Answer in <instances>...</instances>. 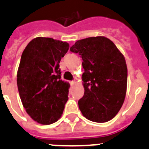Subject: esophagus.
<instances>
[{
	"instance_id": "esophagus-1",
	"label": "esophagus",
	"mask_w": 149,
	"mask_h": 149,
	"mask_svg": "<svg viewBox=\"0 0 149 149\" xmlns=\"http://www.w3.org/2000/svg\"><path fill=\"white\" fill-rule=\"evenodd\" d=\"M76 83H77V82L76 81H70V85H71V86H75L76 84Z\"/></svg>"
}]
</instances>
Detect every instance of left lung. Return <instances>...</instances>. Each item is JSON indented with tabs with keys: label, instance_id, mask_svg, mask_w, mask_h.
I'll use <instances>...</instances> for the list:
<instances>
[{
	"label": "left lung",
	"instance_id": "1",
	"mask_svg": "<svg viewBox=\"0 0 149 149\" xmlns=\"http://www.w3.org/2000/svg\"><path fill=\"white\" fill-rule=\"evenodd\" d=\"M70 50L83 60L84 95L78 102L82 115L96 123L110 120L125 98L127 68L124 55L103 36L78 40Z\"/></svg>",
	"mask_w": 149,
	"mask_h": 149
}]
</instances>
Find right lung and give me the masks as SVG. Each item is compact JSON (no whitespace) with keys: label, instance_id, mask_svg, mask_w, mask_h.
I'll list each match as a JSON object with an SVG mask.
<instances>
[{"label":"right lung","instance_id":"add662e5","mask_svg":"<svg viewBox=\"0 0 149 149\" xmlns=\"http://www.w3.org/2000/svg\"><path fill=\"white\" fill-rule=\"evenodd\" d=\"M68 49L66 42L39 37L30 41L22 52L18 90L26 112L40 124L58 121L68 100L69 84L61 80L59 68Z\"/></svg>","mask_w":149,"mask_h":149}]
</instances>
